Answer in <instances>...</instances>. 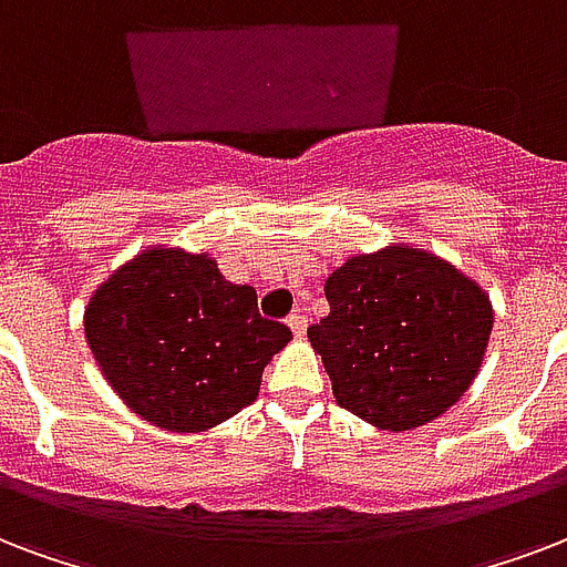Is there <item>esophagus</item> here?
Masks as SVG:
<instances>
[{"label":"esophagus","instance_id":"obj_1","mask_svg":"<svg viewBox=\"0 0 567 567\" xmlns=\"http://www.w3.org/2000/svg\"><path fill=\"white\" fill-rule=\"evenodd\" d=\"M306 315H300V312H293V315H288V327H291V332L293 336H302V332H306Z\"/></svg>","mask_w":567,"mask_h":567}]
</instances>
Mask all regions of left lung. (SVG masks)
Segmentation results:
<instances>
[{
    "instance_id": "1",
    "label": "left lung",
    "mask_w": 567,
    "mask_h": 567,
    "mask_svg": "<svg viewBox=\"0 0 567 567\" xmlns=\"http://www.w3.org/2000/svg\"><path fill=\"white\" fill-rule=\"evenodd\" d=\"M323 291L330 315L309 341L336 401L380 431L443 416L482 369L494 306L440 255L408 244L353 255Z\"/></svg>"
}]
</instances>
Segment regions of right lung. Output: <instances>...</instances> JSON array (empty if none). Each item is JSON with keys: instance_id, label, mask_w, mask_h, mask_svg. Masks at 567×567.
Here are the masks:
<instances>
[{"instance_id": "right-lung-1", "label": "right lung", "mask_w": 567, "mask_h": 567, "mask_svg": "<svg viewBox=\"0 0 567 567\" xmlns=\"http://www.w3.org/2000/svg\"><path fill=\"white\" fill-rule=\"evenodd\" d=\"M207 252L151 246L85 306V341L118 399L145 422L198 434L252 404L265 365L291 330L258 315Z\"/></svg>"}]
</instances>
